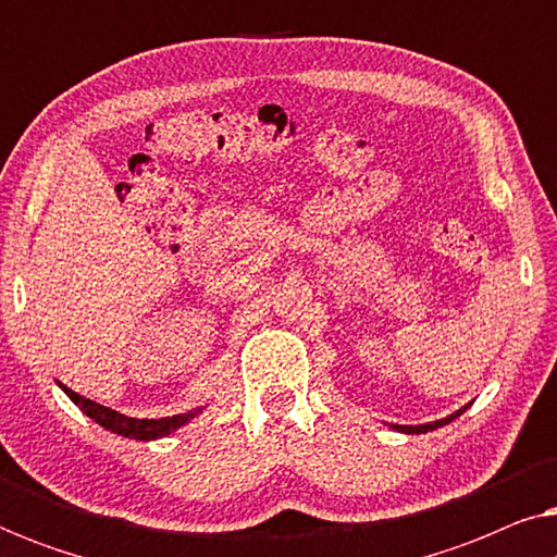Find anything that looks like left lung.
I'll return each instance as SVG.
<instances>
[{
	"label": "left lung",
	"mask_w": 557,
	"mask_h": 557,
	"mask_svg": "<svg viewBox=\"0 0 557 557\" xmlns=\"http://www.w3.org/2000/svg\"><path fill=\"white\" fill-rule=\"evenodd\" d=\"M467 408H469V406H463L461 410H456V413H451L448 418H441V421H433V423H425V425H393V429H398V431H403V433H429V431H433V429H441V425L451 423L454 418L461 416Z\"/></svg>",
	"instance_id": "8db88e82"
}]
</instances>
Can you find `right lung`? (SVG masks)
Wrapping results in <instances>:
<instances>
[{"instance_id":"obj_1","label":"right lung","mask_w":557,"mask_h":557,"mask_svg":"<svg viewBox=\"0 0 557 557\" xmlns=\"http://www.w3.org/2000/svg\"><path fill=\"white\" fill-rule=\"evenodd\" d=\"M60 387H63L67 398H71L88 418H94V421L101 423L103 429L119 433V436H124V438L154 441V438L170 436L172 431L182 429L189 418H195L193 410H189V413H180V416H170V418H128L124 413H116V410L101 406V403L83 398V395L73 393L71 387H65V385H60Z\"/></svg>"}]
</instances>
